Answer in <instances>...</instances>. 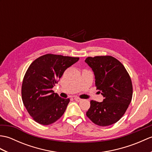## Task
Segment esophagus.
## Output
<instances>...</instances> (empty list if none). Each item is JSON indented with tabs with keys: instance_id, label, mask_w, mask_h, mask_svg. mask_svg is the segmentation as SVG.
I'll use <instances>...</instances> for the list:
<instances>
[{
	"instance_id": "1",
	"label": "esophagus",
	"mask_w": 152,
	"mask_h": 152,
	"mask_svg": "<svg viewBox=\"0 0 152 152\" xmlns=\"http://www.w3.org/2000/svg\"><path fill=\"white\" fill-rule=\"evenodd\" d=\"M74 100H75V101L77 102H80L82 101L81 99H80L79 97H77V96H75V97H74Z\"/></svg>"
}]
</instances>
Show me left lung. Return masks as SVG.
I'll return each instance as SVG.
<instances>
[{
	"instance_id": "obj_1",
	"label": "left lung",
	"mask_w": 152,
	"mask_h": 152,
	"mask_svg": "<svg viewBox=\"0 0 152 152\" xmlns=\"http://www.w3.org/2000/svg\"><path fill=\"white\" fill-rule=\"evenodd\" d=\"M85 61L94 72L96 89L104 98L101 102L91 101L86 115L97 125L114 124L124 115L131 101L133 85L129 74L112 56L88 57Z\"/></svg>"
}]
</instances>
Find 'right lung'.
<instances>
[{
	"instance_id": "obj_1",
	"label": "right lung",
	"mask_w": 152,
	"mask_h": 152,
	"mask_svg": "<svg viewBox=\"0 0 152 152\" xmlns=\"http://www.w3.org/2000/svg\"><path fill=\"white\" fill-rule=\"evenodd\" d=\"M79 57L46 54L35 59L25 73L21 86V96L28 114L39 124L48 125L63 115L70 102L63 99L52 88L64 71Z\"/></svg>"
}]
</instances>
